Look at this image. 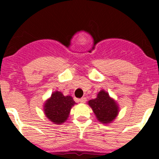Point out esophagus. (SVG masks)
Listing matches in <instances>:
<instances>
[{"label": "esophagus", "mask_w": 159, "mask_h": 159, "mask_svg": "<svg viewBox=\"0 0 159 159\" xmlns=\"http://www.w3.org/2000/svg\"><path fill=\"white\" fill-rule=\"evenodd\" d=\"M79 101L81 102V103H84V102H86L87 101V99L85 98V97H83V98H81V99H79Z\"/></svg>", "instance_id": "1"}]
</instances>
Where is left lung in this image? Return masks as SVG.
<instances>
[{
	"instance_id": "8db88e82",
	"label": "left lung",
	"mask_w": 159,
	"mask_h": 159,
	"mask_svg": "<svg viewBox=\"0 0 159 159\" xmlns=\"http://www.w3.org/2000/svg\"><path fill=\"white\" fill-rule=\"evenodd\" d=\"M95 115L96 119L103 124H109L116 119L119 115V107L108 92L102 89L97 94L95 99L88 102Z\"/></svg>"
}]
</instances>
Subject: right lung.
I'll return each mask as SVG.
<instances>
[{"label": "right lung", "mask_w": 159, "mask_h": 159, "mask_svg": "<svg viewBox=\"0 0 159 159\" xmlns=\"http://www.w3.org/2000/svg\"><path fill=\"white\" fill-rule=\"evenodd\" d=\"M75 102L71 95H64L56 91L43 103V112L46 117L54 124H62L69 117L71 109Z\"/></svg>", "instance_id": "1"}]
</instances>
